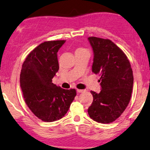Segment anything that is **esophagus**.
I'll list each match as a JSON object with an SVG mask.
<instances>
[{
    "instance_id": "34e87169",
    "label": "esophagus",
    "mask_w": 150,
    "mask_h": 150,
    "mask_svg": "<svg viewBox=\"0 0 150 150\" xmlns=\"http://www.w3.org/2000/svg\"><path fill=\"white\" fill-rule=\"evenodd\" d=\"M77 92L78 93H82L84 92V90H80V89H77Z\"/></svg>"
}]
</instances>
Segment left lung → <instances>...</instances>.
Wrapping results in <instances>:
<instances>
[{
  "label": "left lung",
  "instance_id": "obj_1",
  "mask_svg": "<svg viewBox=\"0 0 150 150\" xmlns=\"http://www.w3.org/2000/svg\"><path fill=\"white\" fill-rule=\"evenodd\" d=\"M94 59L92 71L100 75L101 91H90L93 102L88 113L94 121L109 124L121 116L128 105L134 84L130 63L121 49L108 39L89 37Z\"/></svg>",
  "mask_w": 150,
  "mask_h": 150
}]
</instances>
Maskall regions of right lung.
Masks as SVG:
<instances>
[{
    "label": "right lung",
    "instance_id": "add662e5",
    "mask_svg": "<svg viewBox=\"0 0 150 150\" xmlns=\"http://www.w3.org/2000/svg\"><path fill=\"white\" fill-rule=\"evenodd\" d=\"M65 42L40 44L29 54L22 67L20 84L24 100L44 122H54L64 116L76 95L75 89H63L52 82L59 69L57 52Z\"/></svg>",
    "mask_w": 150,
    "mask_h": 150
}]
</instances>
